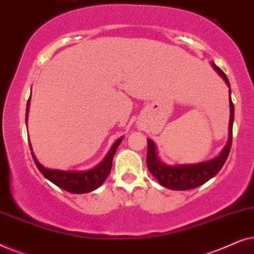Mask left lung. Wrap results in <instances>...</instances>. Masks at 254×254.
Returning a JSON list of instances; mask_svg holds the SVG:
<instances>
[{
	"label": "left lung",
	"instance_id": "8db88e82",
	"mask_svg": "<svg viewBox=\"0 0 254 254\" xmlns=\"http://www.w3.org/2000/svg\"><path fill=\"white\" fill-rule=\"evenodd\" d=\"M215 70L221 75L224 79L227 85L230 88V83L227 75L217 67L214 62H211ZM229 93H231L229 90ZM230 102V120H229V140L223 150L217 156L216 158L210 159V161L197 163V164H189V165H175L169 166L163 164L156 154V145L150 138H148V150H147V166L152 176L158 180V183L166 189L175 190H192L199 187L208 180L216 176V173L222 169L227 161L229 152L231 149L232 143V125H234V116L235 107L232 103L231 97H229Z\"/></svg>",
	"mask_w": 254,
	"mask_h": 254
}]
</instances>
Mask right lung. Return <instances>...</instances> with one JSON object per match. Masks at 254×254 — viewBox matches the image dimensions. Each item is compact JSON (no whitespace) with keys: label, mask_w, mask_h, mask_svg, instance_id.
I'll return each instance as SVG.
<instances>
[{"label":"right lung","mask_w":254,"mask_h":254,"mask_svg":"<svg viewBox=\"0 0 254 254\" xmlns=\"http://www.w3.org/2000/svg\"><path fill=\"white\" fill-rule=\"evenodd\" d=\"M29 105H30V98L27 100L26 105V121H27V112H29ZM123 141V138H119L114 142V144L111 148L109 154L106 155V157L104 158V161L100 163L99 165H97L96 168L88 171H60V170H50L47 168H44L43 165L38 162L36 156L33 155L32 157L33 161L36 163L37 168L39 169L45 178H47L50 182H52L55 185L60 187V189L67 190L69 193H75V194H83V193H89L91 190H95L96 189L102 185L105 182L107 176L110 175L111 169H112V161L113 156L116 154L118 147H119L120 142ZM31 149V145H30ZM32 151V149H31Z\"/></svg>","instance_id":"right-lung-1"}]
</instances>
